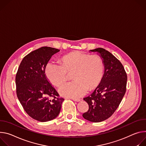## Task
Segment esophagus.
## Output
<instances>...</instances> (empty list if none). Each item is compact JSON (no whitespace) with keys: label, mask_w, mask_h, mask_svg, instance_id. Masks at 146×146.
<instances>
[{"label":"esophagus","mask_w":146,"mask_h":146,"mask_svg":"<svg viewBox=\"0 0 146 146\" xmlns=\"http://www.w3.org/2000/svg\"><path fill=\"white\" fill-rule=\"evenodd\" d=\"M72 100L74 102H80L82 100V99H72Z\"/></svg>","instance_id":"1"}]
</instances>
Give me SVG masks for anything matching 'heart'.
Returning <instances> with one entry per match:
<instances>
[{
  "label": "heart",
  "mask_w": 146,
  "mask_h": 146,
  "mask_svg": "<svg viewBox=\"0 0 146 146\" xmlns=\"http://www.w3.org/2000/svg\"><path fill=\"white\" fill-rule=\"evenodd\" d=\"M58 64H47L44 70L46 75L51 83L60 87L68 79V74L72 73L73 81L65 84L59 90L62 96L71 98L83 96L88 89H94L100 83L104 74V61L97 54L71 52L60 58Z\"/></svg>",
  "instance_id": "obj_1"
}]
</instances>
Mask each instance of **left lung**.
<instances>
[{"label": "left lung", "instance_id": "1", "mask_svg": "<svg viewBox=\"0 0 146 146\" xmlns=\"http://www.w3.org/2000/svg\"><path fill=\"white\" fill-rule=\"evenodd\" d=\"M103 58L104 72L100 83L94 92L84 100L89 110L83 117L92 122H100L110 118L118 107L126 92L127 75L121 62L103 48L90 50Z\"/></svg>", "mask_w": 146, "mask_h": 146}]
</instances>
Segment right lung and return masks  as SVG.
<instances>
[{"instance_id": "right-lung-1", "label": "right lung", "mask_w": 146, "mask_h": 146, "mask_svg": "<svg viewBox=\"0 0 146 146\" xmlns=\"http://www.w3.org/2000/svg\"><path fill=\"white\" fill-rule=\"evenodd\" d=\"M60 50L42 47L24 57L15 76L17 98L27 114L40 122L56 118L64 99L49 82L45 67Z\"/></svg>"}]
</instances>
